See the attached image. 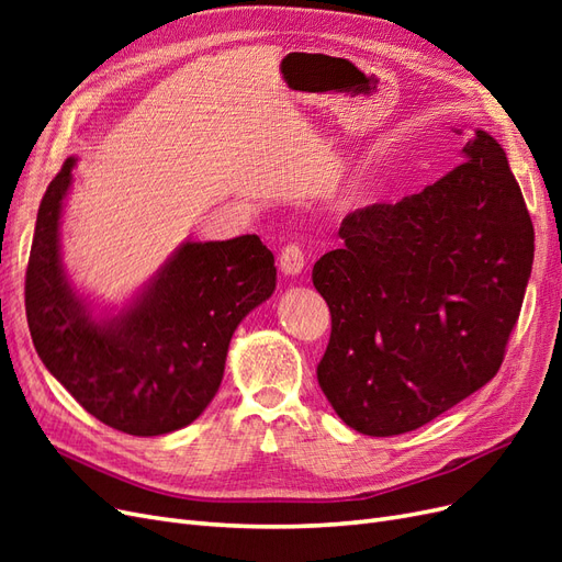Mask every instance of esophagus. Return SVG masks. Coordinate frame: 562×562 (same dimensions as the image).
<instances>
[{"label":"esophagus","mask_w":562,"mask_h":562,"mask_svg":"<svg viewBox=\"0 0 562 562\" xmlns=\"http://www.w3.org/2000/svg\"><path fill=\"white\" fill-rule=\"evenodd\" d=\"M279 267H281L283 274H288V277L300 274V271L304 269V252H302V248L295 246V244L285 246L281 250V255H279Z\"/></svg>","instance_id":"1"}]
</instances>
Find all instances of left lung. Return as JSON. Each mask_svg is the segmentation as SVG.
Returning a JSON list of instances; mask_svg holds the SVG:
<instances>
[{
  "label": "left lung",
  "mask_w": 562,
  "mask_h": 562,
  "mask_svg": "<svg viewBox=\"0 0 562 562\" xmlns=\"http://www.w3.org/2000/svg\"><path fill=\"white\" fill-rule=\"evenodd\" d=\"M419 194L372 203L314 265L333 330L316 378L366 436L419 429L497 375L525 297L535 227L502 145L475 131Z\"/></svg>",
  "instance_id": "8db88e82"
}]
</instances>
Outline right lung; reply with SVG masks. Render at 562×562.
Returning <instances> with one entry per match:
<instances>
[{
    "label": "right lung",
    "mask_w": 562,
    "mask_h": 562,
    "mask_svg": "<svg viewBox=\"0 0 562 562\" xmlns=\"http://www.w3.org/2000/svg\"><path fill=\"white\" fill-rule=\"evenodd\" d=\"M75 159L40 203L25 274L32 342L75 401L108 427L161 436L192 424L217 394L236 326L277 288L260 236L187 241L124 312L95 318L65 277L60 215Z\"/></svg>",
    "instance_id": "obj_1"
}]
</instances>
